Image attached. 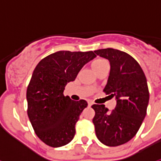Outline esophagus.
Segmentation results:
<instances>
[{
    "mask_svg": "<svg viewBox=\"0 0 161 161\" xmlns=\"http://www.w3.org/2000/svg\"><path fill=\"white\" fill-rule=\"evenodd\" d=\"M88 104H89V106H91V105H92V102H91V101H89L88 102Z\"/></svg>",
    "mask_w": 161,
    "mask_h": 161,
    "instance_id": "1",
    "label": "esophagus"
}]
</instances>
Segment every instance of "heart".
Listing matches in <instances>:
<instances>
[{
    "label": "heart",
    "instance_id": "obj_1",
    "mask_svg": "<svg viewBox=\"0 0 161 161\" xmlns=\"http://www.w3.org/2000/svg\"><path fill=\"white\" fill-rule=\"evenodd\" d=\"M109 64L108 62L104 59V58H96L95 60H93V62L92 63V68L94 69V70L96 71L97 69H99L101 67H103L104 65Z\"/></svg>",
    "mask_w": 161,
    "mask_h": 161
}]
</instances>
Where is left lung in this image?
<instances>
[{
	"mask_svg": "<svg viewBox=\"0 0 161 161\" xmlns=\"http://www.w3.org/2000/svg\"><path fill=\"white\" fill-rule=\"evenodd\" d=\"M111 64L106 95L115 97L117 105L112 112L104 104H93V124L97 139L108 147H118L131 140L139 131L147 114L149 91L143 69L129 54L119 49L94 51Z\"/></svg>",
	"mask_w": 161,
	"mask_h": 161,
	"instance_id": "1",
	"label": "left lung"
}]
</instances>
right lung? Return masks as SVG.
Here are the masks:
<instances>
[{"instance_id": "right-lung-1", "label": "right lung", "mask_w": 161, "mask_h": 161, "mask_svg": "<svg viewBox=\"0 0 161 161\" xmlns=\"http://www.w3.org/2000/svg\"><path fill=\"white\" fill-rule=\"evenodd\" d=\"M95 57L93 51L62 50L42 59L34 69L27 88V112L36 134L49 147H63L74 138L76 123L88 104L73 101L64 91Z\"/></svg>"}]
</instances>
